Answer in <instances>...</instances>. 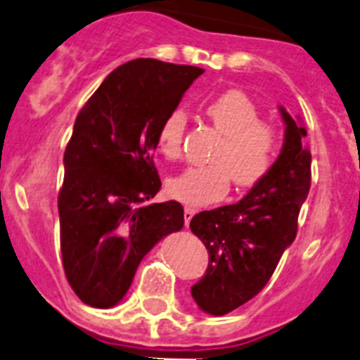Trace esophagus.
<instances>
[{
  "mask_svg": "<svg viewBox=\"0 0 360 360\" xmlns=\"http://www.w3.org/2000/svg\"><path fill=\"white\" fill-rule=\"evenodd\" d=\"M197 213L195 207H191V206H184V224H190V220L193 218V214Z\"/></svg>",
  "mask_w": 360,
  "mask_h": 360,
  "instance_id": "esophagus-1",
  "label": "esophagus"
}]
</instances>
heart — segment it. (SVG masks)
<instances>
[{
	"label": "heart",
	"mask_w": 360,
	"mask_h": 360,
	"mask_svg": "<svg viewBox=\"0 0 360 360\" xmlns=\"http://www.w3.org/2000/svg\"><path fill=\"white\" fill-rule=\"evenodd\" d=\"M206 115L214 129L224 134L210 167H193L172 177L167 184L169 195L191 206L220 200L231 188L256 186L268 176L281 149V133L271 122L261 120L257 104L241 90H227L210 101ZM186 113L181 108L165 117L158 129V149L167 160L183 154Z\"/></svg>",
	"instance_id": "obj_1"
}]
</instances>
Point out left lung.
<instances>
[{"label":"left lung","mask_w":360,"mask_h":360,"mask_svg":"<svg viewBox=\"0 0 360 360\" xmlns=\"http://www.w3.org/2000/svg\"><path fill=\"white\" fill-rule=\"evenodd\" d=\"M281 113L284 146L268 176L240 202L200 211L190 221L210 254L206 275L191 286V297L213 316L256 297L297 236L298 213L311 188V153L304 146L305 127L284 108Z\"/></svg>","instance_id":"left-lung-1"}]
</instances>
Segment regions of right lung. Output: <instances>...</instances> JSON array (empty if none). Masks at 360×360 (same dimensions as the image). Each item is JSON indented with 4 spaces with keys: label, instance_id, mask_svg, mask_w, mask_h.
Instances as JSON below:
<instances>
[{
    "label": "right lung",
    "instance_id": "1",
    "mask_svg": "<svg viewBox=\"0 0 360 360\" xmlns=\"http://www.w3.org/2000/svg\"><path fill=\"white\" fill-rule=\"evenodd\" d=\"M202 72L131 60L79 110L63 154L58 213L63 270L83 304H119L147 252L183 229L179 202H146L161 188L153 160L160 124Z\"/></svg>",
    "mask_w": 360,
    "mask_h": 360
}]
</instances>
